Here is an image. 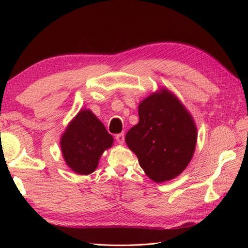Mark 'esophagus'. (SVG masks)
Returning <instances> with one entry per match:
<instances>
[{
  "label": "esophagus",
  "instance_id": "34e87169",
  "mask_svg": "<svg viewBox=\"0 0 248 248\" xmlns=\"http://www.w3.org/2000/svg\"><path fill=\"white\" fill-rule=\"evenodd\" d=\"M116 140L117 141L119 142L120 145H123L124 144V140H125V138H124V133H119L116 136Z\"/></svg>",
  "mask_w": 248,
  "mask_h": 248
}]
</instances>
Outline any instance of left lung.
Wrapping results in <instances>:
<instances>
[{"mask_svg": "<svg viewBox=\"0 0 248 248\" xmlns=\"http://www.w3.org/2000/svg\"><path fill=\"white\" fill-rule=\"evenodd\" d=\"M139 118L125 141L140 168L157 183L178 177L197 146L198 129L190 112L175 94L161 88L140 101Z\"/></svg>", "mask_w": 248, "mask_h": 248, "instance_id": "1", "label": "left lung"}]
</instances>
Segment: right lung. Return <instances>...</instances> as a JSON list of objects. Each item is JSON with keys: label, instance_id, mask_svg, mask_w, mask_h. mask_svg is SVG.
Instances as JSON below:
<instances>
[{"label": "right lung", "instance_id": "add662e5", "mask_svg": "<svg viewBox=\"0 0 248 248\" xmlns=\"http://www.w3.org/2000/svg\"><path fill=\"white\" fill-rule=\"evenodd\" d=\"M114 144L109 134L91 109H80L67 125L60 140L63 158L78 175H90L97 169L102 153Z\"/></svg>", "mask_w": 248, "mask_h": 248}]
</instances>
